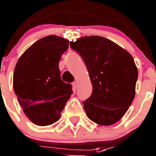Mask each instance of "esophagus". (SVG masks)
<instances>
[{
	"mask_svg": "<svg viewBox=\"0 0 156 156\" xmlns=\"http://www.w3.org/2000/svg\"><path fill=\"white\" fill-rule=\"evenodd\" d=\"M72 86H73V88H74V89H76V88H77V81H74L73 83H72Z\"/></svg>",
	"mask_w": 156,
	"mask_h": 156,
	"instance_id": "1",
	"label": "esophagus"
}]
</instances>
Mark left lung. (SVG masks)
<instances>
[{
    "mask_svg": "<svg viewBox=\"0 0 156 156\" xmlns=\"http://www.w3.org/2000/svg\"><path fill=\"white\" fill-rule=\"evenodd\" d=\"M80 55L93 84L92 94L83 104L88 118L109 126L122 118L135 95L138 69L131 55L101 36H87L70 42Z\"/></svg>",
    "mask_w": 156,
    "mask_h": 156,
    "instance_id": "left-lung-1",
    "label": "left lung"
}]
</instances>
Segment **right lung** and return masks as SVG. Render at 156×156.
<instances>
[{
    "label": "right lung",
    "mask_w": 156,
    "mask_h": 156,
    "mask_svg": "<svg viewBox=\"0 0 156 156\" xmlns=\"http://www.w3.org/2000/svg\"><path fill=\"white\" fill-rule=\"evenodd\" d=\"M68 44L58 36L44 37L29 47L16 64L14 93L25 114L36 125L57 122L72 95V85L61 80L58 69Z\"/></svg>",
    "instance_id": "obj_1"
}]
</instances>
